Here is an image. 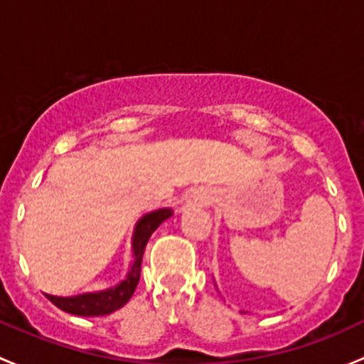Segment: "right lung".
<instances>
[{"label": "right lung", "instance_id": "right-lung-1", "mask_svg": "<svg viewBox=\"0 0 364 364\" xmlns=\"http://www.w3.org/2000/svg\"><path fill=\"white\" fill-rule=\"evenodd\" d=\"M170 208H159L151 213H145L134 226L133 233V263H131L129 272L126 279L119 282L117 286L108 287L105 291H96V293H84L77 296H52L45 294L58 309L63 312L73 314V316L82 317H96V316H108L115 312L121 306H124L133 296L134 289L138 286L141 272V257H144L145 245L154 231L159 228L161 223L171 217Z\"/></svg>", "mask_w": 364, "mask_h": 364}]
</instances>
